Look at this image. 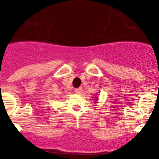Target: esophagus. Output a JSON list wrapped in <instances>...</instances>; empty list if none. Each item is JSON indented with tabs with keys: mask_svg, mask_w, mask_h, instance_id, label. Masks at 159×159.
<instances>
[{
	"mask_svg": "<svg viewBox=\"0 0 159 159\" xmlns=\"http://www.w3.org/2000/svg\"><path fill=\"white\" fill-rule=\"evenodd\" d=\"M81 91H82V88H78V89H76L75 90V92L78 94H81Z\"/></svg>",
	"mask_w": 159,
	"mask_h": 159,
	"instance_id": "1",
	"label": "esophagus"
}]
</instances>
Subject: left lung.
I'll return each instance as SVG.
<instances>
[{"mask_svg": "<svg viewBox=\"0 0 159 159\" xmlns=\"http://www.w3.org/2000/svg\"><path fill=\"white\" fill-rule=\"evenodd\" d=\"M95 100H98V97L95 98Z\"/></svg>", "mask_w": 159, "mask_h": 159, "instance_id": "8db88e82", "label": "left lung"}]
</instances>
